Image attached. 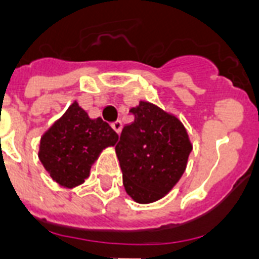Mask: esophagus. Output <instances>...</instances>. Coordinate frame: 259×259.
<instances>
[{"label": "esophagus", "instance_id": "esophagus-1", "mask_svg": "<svg viewBox=\"0 0 259 259\" xmlns=\"http://www.w3.org/2000/svg\"><path fill=\"white\" fill-rule=\"evenodd\" d=\"M111 127H113V130L117 134L121 133V130H122V122L121 121H115L111 123Z\"/></svg>", "mask_w": 259, "mask_h": 259}]
</instances>
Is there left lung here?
<instances>
[{"label":"left lung","instance_id":"left-lung-1","mask_svg":"<svg viewBox=\"0 0 259 259\" xmlns=\"http://www.w3.org/2000/svg\"><path fill=\"white\" fill-rule=\"evenodd\" d=\"M129 113L134 121L122 129L115 153L126 193L149 204L168 195L180 180L192 144L180 119L150 102L140 101Z\"/></svg>","mask_w":259,"mask_h":259}]
</instances>
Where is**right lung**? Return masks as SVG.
<instances>
[{"label":"right lung","mask_w":259,"mask_h":259,"mask_svg":"<svg viewBox=\"0 0 259 259\" xmlns=\"http://www.w3.org/2000/svg\"><path fill=\"white\" fill-rule=\"evenodd\" d=\"M118 134L102 121L90 118L76 101L41 136L38 160L63 188L83 184L102 150L114 146Z\"/></svg>","instance_id":"add662e5"}]
</instances>
